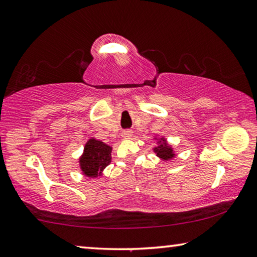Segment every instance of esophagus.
<instances>
[{
    "label": "esophagus",
    "mask_w": 257,
    "mask_h": 257,
    "mask_svg": "<svg viewBox=\"0 0 257 257\" xmlns=\"http://www.w3.org/2000/svg\"><path fill=\"white\" fill-rule=\"evenodd\" d=\"M121 136H122L123 138H132L133 136V132L132 130H123L122 134H121Z\"/></svg>",
    "instance_id": "34e87169"
}]
</instances>
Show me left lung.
I'll return each instance as SVG.
<instances>
[{
    "mask_svg": "<svg viewBox=\"0 0 257 257\" xmlns=\"http://www.w3.org/2000/svg\"><path fill=\"white\" fill-rule=\"evenodd\" d=\"M154 139H156V142H158V145L153 147V151L158 158L163 161H169L175 158V152H173L172 146L168 144L167 139L164 137H155Z\"/></svg>",
    "mask_w": 257,
    "mask_h": 257,
    "instance_id": "1",
    "label": "left lung"
}]
</instances>
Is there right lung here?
<instances>
[{"label":"right lung","instance_id":"add662e5","mask_svg":"<svg viewBox=\"0 0 257 257\" xmlns=\"http://www.w3.org/2000/svg\"><path fill=\"white\" fill-rule=\"evenodd\" d=\"M112 147L105 143L90 138L84 147V153L79 158V167L82 175L89 178L101 177L103 170L111 163Z\"/></svg>","mask_w":257,"mask_h":257}]
</instances>
